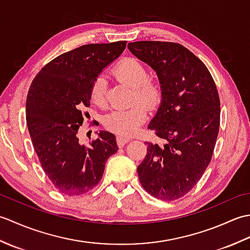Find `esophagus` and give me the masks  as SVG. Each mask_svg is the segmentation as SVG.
Segmentation results:
<instances>
[{
  "label": "esophagus",
  "instance_id": "34e87169",
  "mask_svg": "<svg viewBox=\"0 0 250 250\" xmlns=\"http://www.w3.org/2000/svg\"><path fill=\"white\" fill-rule=\"evenodd\" d=\"M128 142H130V139H128V137H124V136L117 137V145L119 147H124Z\"/></svg>",
  "mask_w": 250,
  "mask_h": 250
}]
</instances>
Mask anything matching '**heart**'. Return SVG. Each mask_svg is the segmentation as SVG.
I'll list each match as a JSON object with an SVG mask.
<instances>
[{"mask_svg": "<svg viewBox=\"0 0 250 250\" xmlns=\"http://www.w3.org/2000/svg\"><path fill=\"white\" fill-rule=\"evenodd\" d=\"M115 75L121 81L129 83L134 88L133 102L135 103L129 108L111 110L104 117L103 124L108 131L120 136H131L134 134L144 124L147 117V109H155L160 104L162 99V89L160 83L148 78L147 67L133 57L124 58L114 67ZM107 83L103 76L95 77L91 88L90 98L92 102L104 107L107 104Z\"/></svg>", "mask_w": 250, "mask_h": 250, "instance_id": "1", "label": "heart"}]
</instances>
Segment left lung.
Listing matches in <instances>:
<instances>
[{"label": "left lung", "mask_w": 250, "mask_h": 250, "mask_svg": "<svg viewBox=\"0 0 250 250\" xmlns=\"http://www.w3.org/2000/svg\"><path fill=\"white\" fill-rule=\"evenodd\" d=\"M128 48L156 71L162 89L160 107L148 129L163 143H146L137 174L153 198L175 201L198 184L213 157L220 125L219 94L204 63L183 45L141 41Z\"/></svg>", "instance_id": "left-lung-1"}]
</instances>
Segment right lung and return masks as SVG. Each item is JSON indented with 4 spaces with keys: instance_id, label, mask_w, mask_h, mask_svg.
Masks as SVG:
<instances>
[{
    "instance_id": "obj_1",
    "label": "right lung",
    "mask_w": 250,
    "mask_h": 250,
    "mask_svg": "<svg viewBox=\"0 0 250 250\" xmlns=\"http://www.w3.org/2000/svg\"><path fill=\"white\" fill-rule=\"evenodd\" d=\"M125 46V41L83 45L47 63L31 83L25 103L29 133L45 174L63 194L93 189L105 162L119 149L110 132L100 131L88 146L79 143L77 133L93 81Z\"/></svg>"
}]
</instances>
